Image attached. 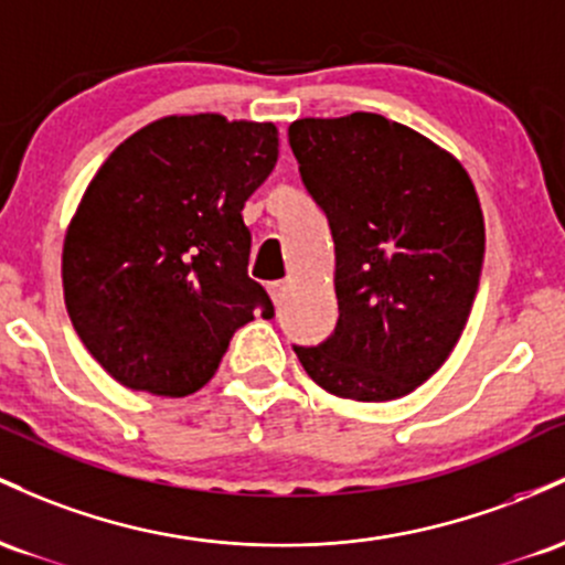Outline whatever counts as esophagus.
Wrapping results in <instances>:
<instances>
[{"label":"esophagus","mask_w":565,"mask_h":565,"mask_svg":"<svg viewBox=\"0 0 565 565\" xmlns=\"http://www.w3.org/2000/svg\"><path fill=\"white\" fill-rule=\"evenodd\" d=\"M266 290H269L271 301L280 303V301H282V294H285V282H280V280H277V282H269V285H266Z\"/></svg>","instance_id":"obj_1"}]
</instances>
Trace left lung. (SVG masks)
<instances>
[{
	"label": "left lung",
	"mask_w": 565,
	"mask_h": 565,
	"mask_svg": "<svg viewBox=\"0 0 565 565\" xmlns=\"http://www.w3.org/2000/svg\"><path fill=\"white\" fill-rule=\"evenodd\" d=\"M303 189L335 245L339 320L317 347H294L331 395L384 403L448 360L483 266V211L448 151L382 114L296 119Z\"/></svg>",
	"instance_id": "left-lung-1"
}]
</instances>
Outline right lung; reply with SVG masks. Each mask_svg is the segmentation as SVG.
Masks as SVG:
<instances>
[{
    "mask_svg": "<svg viewBox=\"0 0 565 565\" xmlns=\"http://www.w3.org/2000/svg\"><path fill=\"white\" fill-rule=\"evenodd\" d=\"M271 122L164 117L111 151L63 243L72 326L109 376L162 397L198 392L237 328L275 317L248 277L245 200L277 162Z\"/></svg>",
    "mask_w": 565,
    "mask_h": 565,
    "instance_id": "add662e5",
    "label": "right lung"
}]
</instances>
